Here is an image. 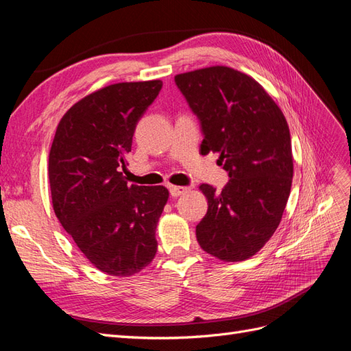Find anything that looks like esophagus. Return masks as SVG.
<instances>
[{
    "instance_id": "34e87169",
    "label": "esophagus",
    "mask_w": 351,
    "mask_h": 351,
    "mask_svg": "<svg viewBox=\"0 0 351 351\" xmlns=\"http://www.w3.org/2000/svg\"><path fill=\"white\" fill-rule=\"evenodd\" d=\"M189 190V187H182V186H169V193L171 196L177 197V196H182L183 193H186Z\"/></svg>"
}]
</instances>
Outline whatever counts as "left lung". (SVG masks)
Listing matches in <instances>:
<instances>
[{
    "label": "left lung",
    "mask_w": 351,
    "mask_h": 351,
    "mask_svg": "<svg viewBox=\"0 0 351 351\" xmlns=\"http://www.w3.org/2000/svg\"><path fill=\"white\" fill-rule=\"evenodd\" d=\"M204 133L200 154L218 152L230 182L202 184L208 212L200 247L224 262L256 254L278 228L293 182L291 137L282 111L253 77L226 66L177 74Z\"/></svg>",
    "instance_id": "left-lung-1"
}]
</instances>
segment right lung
<instances>
[{
    "label": "right lung",
    "instance_id": "add662e5",
    "mask_svg": "<svg viewBox=\"0 0 351 351\" xmlns=\"http://www.w3.org/2000/svg\"><path fill=\"white\" fill-rule=\"evenodd\" d=\"M161 88V80L124 82L88 95L62 115L51 145L56 215L93 267L114 277L141 272L158 249L168 190L129 186L123 174L136 124Z\"/></svg>",
    "mask_w": 351,
    "mask_h": 351
}]
</instances>
